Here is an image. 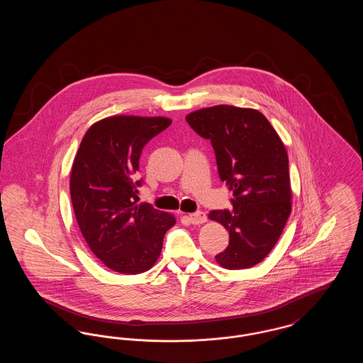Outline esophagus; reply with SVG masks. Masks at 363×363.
I'll list each match as a JSON object with an SVG mask.
<instances>
[{
    "label": "esophagus",
    "mask_w": 363,
    "mask_h": 363,
    "mask_svg": "<svg viewBox=\"0 0 363 363\" xmlns=\"http://www.w3.org/2000/svg\"><path fill=\"white\" fill-rule=\"evenodd\" d=\"M189 219L193 225H201V223L207 222V215L204 212H201V211H197V212L190 213Z\"/></svg>",
    "instance_id": "obj_1"
}]
</instances>
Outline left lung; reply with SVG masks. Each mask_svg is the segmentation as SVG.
Masks as SVG:
<instances>
[{"label": "left lung", "instance_id": "obj_1", "mask_svg": "<svg viewBox=\"0 0 363 363\" xmlns=\"http://www.w3.org/2000/svg\"><path fill=\"white\" fill-rule=\"evenodd\" d=\"M186 121L211 140L219 178L234 196L231 209L209 213L230 234L228 246L215 259L225 269L250 268L268 256L291 213L286 148L253 108L220 104L190 113Z\"/></svg>", "mask_w": 363, "mask_h": 363}]
</instances>
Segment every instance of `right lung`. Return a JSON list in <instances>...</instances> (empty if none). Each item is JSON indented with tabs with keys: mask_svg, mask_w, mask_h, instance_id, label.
Here are the masks:
<instances>
[{
	"mask_svg": "<svg viewBox=\"0 0 363 363\" xmlns=\"http://www.w3.org/2000/svg\"><path fill=\"white\" fill-rule=\"evenodd\" d=\"M163 117H108L80 143L70 173L77 225L92 253L120 274L148 271L159 257L170 213L138 204V160L144 145L169 128Z\"/></svg>",
	"mask_w": 363,
	"mask_h": 363,
	"instance_id": "1",
	"label": "right lung"
}]
</instances>
